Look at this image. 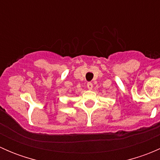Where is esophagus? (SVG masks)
<instances>
[{
	"instance_id": "1",
	"label": "esophagus",
	"mask_w": 160,
	"mask_h": 160,
	"mask_svg": "<svg viewBox=\"0 0 160 160\" xmlns=\"http://www.w3.org/2000/svg\"><path fill=\"white\" fill-rule=\"evenodd\" d=\"M87 87H88V90H92V88H93V84H92V83H90V82H89V83H88V85H87Z\"/></svg>"
}]
</instances>
